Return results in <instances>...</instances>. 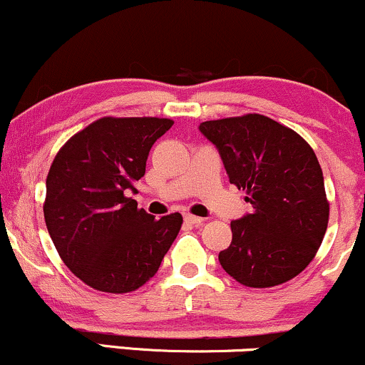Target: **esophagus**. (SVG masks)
Returning <instances> with one entry per match:
<instances>
[{"instance_id": "esophagus-1", "label": "esophagus", "mask_w": 365, "mask_h": 365, "mask_svg": "<svg viewBox=\"0 0 365 365\" xmlns=\"http://www.w3.org/2000/svg\"><path fill=\"white\" fill-rule=\"evenodd\" d=\"M183 220H185V223H188V225H195V226H199V225L204 223L202 217L192 216V215H185V217H183Z\"/></svg>"}]
</instances>
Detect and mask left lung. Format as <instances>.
I'll use <instances>...</instances> for the list:
<instances>
[{
  "label": "left lung",
  "mask_w": 365,
  "mask_h": 365,
  "mask_svg": "<svg viewBox=\"0 0 365 365\" xmlns=\"http://www.w3.org/2000/svg\"><path fill=\"white\" fill-rule=\"evenodd\" d=\"M220 150L230 183L245 190L252 212L232 221L220 264L238 283L269 288L312 261L329 220L324 178L311 145L257 113L199 125Z\"/></svg>",
  "instance_id": "1"
}]
</instances>
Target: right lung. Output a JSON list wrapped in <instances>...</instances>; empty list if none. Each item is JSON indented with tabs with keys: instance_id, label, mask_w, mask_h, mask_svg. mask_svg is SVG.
<instances>
[{
	"instance_id": "right-lung-1",
	"label": "right lung",
	"mask_w": 365,
	"mask_h": 365,
	"mask_svg": "<svg viewBox=\"0 0 365 365\" xmlns=\"http://www.w3.org/2000/svg\"><path fill=\"white\" fill-rule=\"evenodd\" d=\"M168 118H104L58 150L46 178L44 220L61 261L91 288L137 290L158 273L182 228L180 212L156 220L130 194Z\"/></svg>"
}]
</instances>
